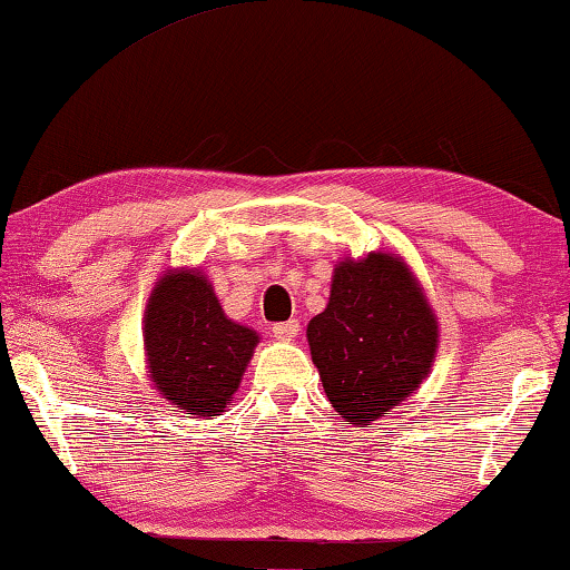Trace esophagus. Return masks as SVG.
Listing matches in <instances>:
<instances>
[{"label":"esophagus","mask_w":570,"mask_h":570,"mask_svg":"<svg viewBox=\"0 0 570 570\" xmlns=\"http://www.w3.org/2000/svg\"><path fill=\"white\" fill-rule=\"evenodd\" d=\"M273 333H275V338H277V341L291 343V341H295V338H297V335H301V323H297V321L277 323L275 328H273Z\"/></svg>","instance_id":"34e87169"}]
</instances>
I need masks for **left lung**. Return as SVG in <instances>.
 <instances>
[{
	"label": "left lung",
	"instance_id": "left-lung-1",
	"mask_svg": "<svg viewBox=\"0 0 570 570\" xmlns=\"http://www.w3.org/2000/svg\"><path fill=\"white\" fill-rule=\"evenodd\" d=\"M305 335L331 406L368 426L424 384L440 321L406 259L376 249L333 267L328 305Z\"/></svg>",
	"mask_w": 570,
	"mask_h": 570
}]
</instances>
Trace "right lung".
<instances>
[{
	"instance_id": "add662e5",
	"label": "right lung",
	"mask_w": 570,
	"mask_h": 570,
	"mask_svg": "<svg viewBox=\"0 0 570 570\" xmlns=\"http://www.w3.org/2000/svg\"><path fill=\"white\" fill-rule=\"evenodd\" d=\"M257 343V331L227 318L199 267H171L156 279L144 313L146 368L174 409L194 419L227 412Z\"/></svg>"
}]
</instances>
